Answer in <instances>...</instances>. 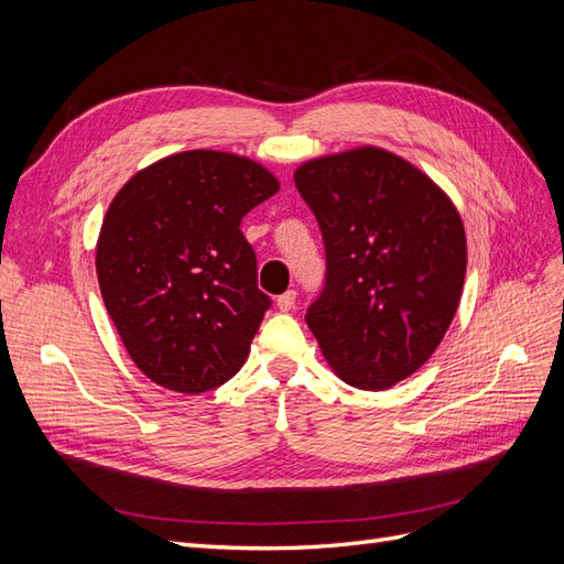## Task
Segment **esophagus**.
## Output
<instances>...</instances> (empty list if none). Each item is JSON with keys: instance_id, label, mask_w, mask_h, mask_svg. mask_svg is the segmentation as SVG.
Instances as JSON below:
<instances>
[{"instance_id": "34e87169", "label": "esophagus", "mask_w": 564, "mask_h": 564, "mask_svg": "<svg viewBox=\"0 0 564 564\" xmlns=\"http://www.w3.org/2000/svg\"><path fill=\"white\" fill-rule=\"evenodd\" d=\"M296 305V292L294 289H289V292H284L282 296H278V308L282 311V313H289Z\"/></svg>"}]
</instances>
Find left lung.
I'll list each match as a JSON object with an SVG mask.
<instances>
[{
  "label": "left lung",
  "instance_id": "1",
  "mask_svg": "<svg viewBox=\"0 0 564 564\" xmlns=\"http://www.w3.org/2000/svg\"><path fill=\"white\" fill-rule=\"evenodd\" d=\"M296 191L324 242V286L305 322L346 383L386 390L429 360L466 280V232L449 197L381 148L305 162Z\"/></svg>",
  "mask_w": 564,
  "mask_h": 564
}]
</instances>
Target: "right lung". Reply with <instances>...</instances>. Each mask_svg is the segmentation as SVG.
<instances>
[{"label": "right lung", "mask_w": 564, "mask_h": 564, "mask_svg": "<svg viewBox=\"0 0 564 564\" xmlns=\"http://www.w3.org/2000/svg\"><path fill=\"white\" fill-rule=\"evenodd\" d=\"M280 191L268 169L191 150L135 174L100 226V294L127 352L176 392L224 386L242 369L270 296L242 218Z\"/></svg>", "instance_id": "add662e5"}]
</instances>
